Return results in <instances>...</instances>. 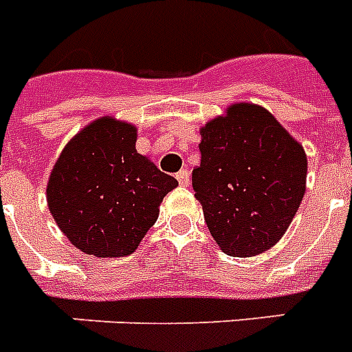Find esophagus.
<instances>
[{
    "instance_id": "1",
    "label": "esophagus",
    "mask_w": 352,
    "mask_h": 352,
    "mask_svg": "<svg viewBox=\"0 0 352 352\" xmlns=\"http://www.w3.org/2000/svg\"><path fill=\"white\" fill-rule=\"evenodd\" d=\"M175 177H177V181H179V184H181V186L190 184V171H188V170H181Z\"/></svg>"
}]
</instances>
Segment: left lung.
Segmentation results:
<instances>
[{
    "label": "left lung",
    "mask_w": 352,
    "mask_h": 352,
    "mask_svg": "<svg viewBox=\"0 0 352 352\" xmlns=\"http://www.w3.org/2000/svg\"><path fill=\"white\" fill-rule=\"evenodd\" d=\"M201 135V166L191 184L210 233L226 255L270 250L304 199V148L270 111L248 102L228 108Z\"/></svg>",
    "instance_id": "8db88e82"
}]
</instances>
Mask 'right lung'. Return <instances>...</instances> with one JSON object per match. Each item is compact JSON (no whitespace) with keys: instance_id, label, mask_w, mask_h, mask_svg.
Masks as SVG:
<instances>
[{"instance_id":"right-lung-1","label":"right lung","mask_w":352,"mask_h":352,"mask_svg":"<svg viewBox=\"0 0 352 352\" xmlns=\"http://www.w3.org/2000/svg\"><path fill=\"white\" fill-rule=\"evenodd\" d=\"M135 128L102 117L57 159L47 188L54 221L76 248L96 256L135 251L159 204L179 182L135 150Z\"/></svg>"}]
</instances>
